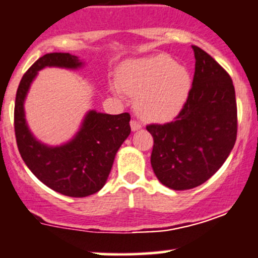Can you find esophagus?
<instances>
[{
	"label": "esophagus",
	"mask_w": 258,
	"mask_h": 258,
	"mask_svg": "<svg viewBox=\"0 0 258 258\" xmlns=\"http://www.w3.org/2000/svg\"><path fill=\"white\" fill-rule=\"evenodd\" d=\"M141 127H142V124H141L138 121H136V120L131 121V130H132V131H138V130H141Z\"/></svg>",
	"instance_id": "obj_1"
}]
</instances>
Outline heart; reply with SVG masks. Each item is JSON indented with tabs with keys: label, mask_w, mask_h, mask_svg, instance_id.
Returning a JSON list of instances; mask_svg holds the SVG:
<instances>
[{
	"label": "heart",
	"mask_w": 258,
	"mask_h": 258,
	"mask_svg": "<svg viewBox=\"0 0 258 258\" xmlns=\"http://www.w3.org/2000/svg\"><path fill=\"white\" fill-rule=\"evenodd\" d=\"M124 94L136 97V108L145 120H173L188 101L191 77L184 65L169 55L148 56L126 63L117 75Z\"/></svg>",
	"instance_id": "1"
}]
</instances>
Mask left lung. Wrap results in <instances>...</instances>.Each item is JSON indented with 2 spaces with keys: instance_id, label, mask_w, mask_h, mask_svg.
<instances>
[{
  "instance_id": "1",
  "label": "left lung",
  "mask_w": 258,
  "mask_h": 258,
  "mask_svg": "<svg viewBox=\"0 0 258 258\" xmlns=\"http://www.w3.org/2000/svg\"><path fill=\"white\" fill-rule=\"evenodd\" d=\"M195 73L188 101L174 121L148 124L153 137L151 164L173 190L205 183L224 164L237 136L235 88L226 70L193 45Z\"/></svg>"
}]
</instances>
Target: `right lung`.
<instances>
[{
  "mask_svg": "<svg viewBox=\"0 0 258 258\" xmlns=\"http://www.w3.org/2000/svg\"><path fill=\"white\" fill-rule=\"evenodd\" d=\"M81 65L80 59L69 53L45 54L23 75L15 104V134L22 159L43 184L73 198L89 197L105 185L116 153L131 132V116L89 111L72 141L50 147L31 134L23 104L32 81L43 68L78 69Z\"/></svg>",
  "mask_w": 258,
  "mask_h": 258,
  "instance_id": "right-lung-1",
  "label": "right lung"
}]
</instances>
